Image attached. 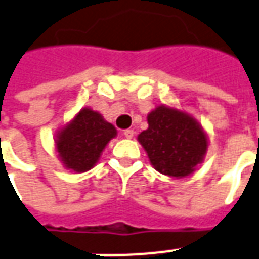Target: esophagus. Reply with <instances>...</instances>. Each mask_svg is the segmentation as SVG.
<instances>
[{
	"mask_svg": "<svg viewBox=\"0 0 259 259\" xmlns=\"http://www.w3.org/2000/svg\"><path fill=\"white\" fill-rule=\"evenodd\" d=\"M123 136H124V137H126V139H132V137L135 136V132H133V130H130V129L124 130Z\"/></svg>",
	"mask_w": 259,
	"mask_h": 259,
	"instance_id": "obj_1",
	"label": "esophagus"
}]
</instances>
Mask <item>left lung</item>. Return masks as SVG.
Wrapping results in <instances>:
<instances>
[{
    "instance_id": "obj_1",
    "label": "left lung",
    "mask_w": 259,
    "mask_h": 259,
    "mask_svg": "<svg viewBox=\"0 0 259 259\" xmlns=\"http://www.w3.org/2000/svg\"><path fill=\"white\" fill-rule=\"evenodd\" d=\"M137 136L150 164L171 178H186L205 160L209 137L198 120L177 106L158 105Z\"/></svg>"
}]
</instances>
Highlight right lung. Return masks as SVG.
I'll return each mask as SVG.
<instances>
[{"mask_svg":"<svg viewBox=\"0 0 259 259\" xmlns=\"http://www.w3.org/2000/svg\"><path fill=\"white\" fill-rule=\"evenodd\" d=\"M117 130L91 108H81L74 117L57 130L54 150L63 167L81 174L97 165L106 144L115 139Z\"/></svg>","mask_w":259,"mask_h":259,"instance_id":"right-lung-1","label":"right lung"}]
</instances>
